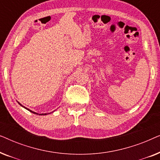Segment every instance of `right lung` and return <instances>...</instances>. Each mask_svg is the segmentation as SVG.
<instances>
[{
  "mask_svg": "<svg viewBox=\"0 0 160 160\" xmlns=\"http://www.w3.org/2000/svg\"><path fill=\"white\" fill-rule=\"evenodd\" d=\"M18 103H19V105H20L21 106H22V105H21L20 103H19V102H18ZM22 107H24V106H22ZM24 108H26V109H27V110H28V111H30V112H32V113H35V114H38V113H36V112H34V111H31V110H30V109H28V108H25V107H24ZM47 114H48V113H40V114H39V115H47Z\"/></svg>",
  "mask_w": 160,
  "mask_h": 160,
  "instance_id": "1",
  "label": "right lung"
}]
</instances>
